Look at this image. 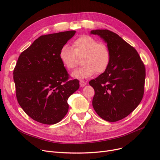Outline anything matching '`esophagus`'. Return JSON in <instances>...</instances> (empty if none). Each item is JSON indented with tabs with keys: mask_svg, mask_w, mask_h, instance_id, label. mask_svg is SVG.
<instances>
[{
	"mask_svg": "<svg viewBox=\"0 0 160 160\" xmlns=\"http://www.w3.org/2000/svg\"><path fill=\"white\" fill-rule=\"evenodd\" d=\"M86 85V82L83 81V80H80V87H84Z\"/></svg>",
	"mask_w": 160,
	"mask_h": 160,
	"instance_id": "1",
	"label": "esophagus"
}]
</instances>
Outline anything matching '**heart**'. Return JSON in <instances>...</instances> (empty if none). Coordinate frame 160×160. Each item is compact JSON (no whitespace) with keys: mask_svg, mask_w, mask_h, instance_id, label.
Returning <instances> with one entry per match:
<instances>
[{"mask_svg":"<svg viewBox=\"0 0 160 160\" xmlns=\"http://www.w3.org/2000/svg\"><path fill=\"white\" fill-rule=\"evenodd\" d=\"M60 60L67 69L73 70L82 59V67L74 71L72 77L86 78L96 72H105L110 65L111 52L109 47L89 36H82L75 39L72 46L65 45L62 47L59 54Z\"/></svg>","mask_w":160,"mask_h":160,"instance_id":"heart-1","label":"heart"}]
</instances>
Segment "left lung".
<instances>
[{
	"mask_svg": "<svg viewBox=\"0 0 160 160\" xmlns=\"http://www.w3.org/2000/svg\"><path fill=\"white\" fill-rule=\"evenodd\" d=\"M91 33L104 39L111 52L107 70L89 82L95 90L93 107L105 121H118L135 110L143 97L145 65L137 50L117 33L108 30Z\"/></svg>",
	"mask_w": 160,
	"mask_h": 160,
	"instance_id": "1",
	"label": "left lung"
}]
</instances>
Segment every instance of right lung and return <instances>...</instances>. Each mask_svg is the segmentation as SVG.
I'll return each instance as SVG.
<instances>
[{
    "mask_svg": "<svg viewBox=\"0 0 160 160\" xmlns=\"http://www.w3.org/2000/svg\"><path fill=\"white\" fill-rule=\"evenodd\" d=\"M43 35L20 54L13 70L16 97L24 112L45 124L60 122L69 110L67 99L80 86L60 60V49L75 33Z\"/></svg>",
    "mask_w": 160,
    "mask_h": 160,
    "instance_id": "1",
    "label": "right lung"
}]
</instances>
